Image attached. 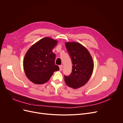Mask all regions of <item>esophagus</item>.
Listing matches in <instances>:
<instances>
[{
  "label": "esophagus",
  "instance_id": "34e87169",
  "mask_svg": "<svg viewBox=\"0 0 123 123\" xmlns=\"http://www.w3.org/2000/svg\"><path fill=\"white\" fill-rule=\"evenodd\" d=\"M62 68H63V65H61L59 66V69H60V71H61L62 70Z\"/></svg>",
  "mask_w": 123,
  "mask_h": 123
}]
</instances>
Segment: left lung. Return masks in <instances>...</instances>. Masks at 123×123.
Returning <instances> with one entry per match:
<instances>
[{"instance_id":"8db88e82","label":"left lung","mask_w":123,"mask_h":123,"mask_svg":"<svg viewBox=\"0 0 123 123\" xmlns=\"http://www.w3.org/2000/svg\"><path fill=\"white\" fill-rule=\"evenodd\" d=\"M65 46L73 66L72 73L64 75L65 82L70 87L80 88L86 84L92 74V58L87 49L79 43L66 42Z\"/></svg>"}]
</instances>
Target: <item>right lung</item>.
Masks as SVG:
<instances>
[{
	"label": "right lung",
	"instance_id": "add662e5",
	"mask_svg": "<svg viewBox=\"0 0 123 123\" xmlns=\"http://www.w3.org/2000/svg\"><path fill=\"white\" fill-rule=\"evenodd\" d=\"M57 41L46 37L29 49L23 60L25 73L30 81L37 84L47 82L53 72L59 70L55 65L56 54L52 50Z\"/></svg>",
	"mask_w": 123,
	"mask_h": 123
}]
</instances>
